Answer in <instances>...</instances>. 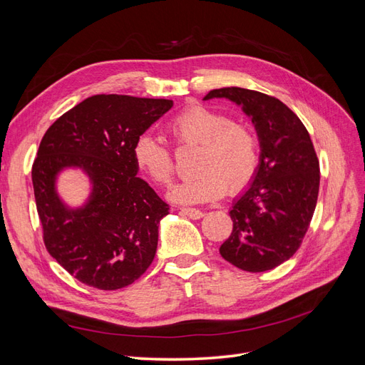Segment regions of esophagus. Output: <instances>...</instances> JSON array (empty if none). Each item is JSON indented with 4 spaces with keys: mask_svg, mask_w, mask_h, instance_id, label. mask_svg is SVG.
<instances>
[{
    "mask_svg": "<svg viewBox=\"0 0 365 365\" xmlns=\"http://www.w3.org/2000/svg\"><path fill=\"white\" fill-rule=\"evenodd\" d=\"M181 213L189 216L190 219H201L204 216V212H201V210L197 208H181Z\"/></svg>",
    "mask_w": 365,
    "mask_h": 365,
    "instance_id": "1",
    "label": "esophagus"
}]
</instances>
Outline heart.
Instances as JSON below:
<instances>
[{"label": "heart", "mask_w": 365, "mask_h": 365, "mask_svg": "<svg viewBox=\"0 0 365 365\" xmlns=\"http://www.w3.org/2000/svg\"><path fill=\"white\" fill-rule=\"evenodd\" d=\"M178 146H197L192 178L170 190V197L182 204L215 201L228 189L236 193L247 187L259 165V140L244 121L231 120L222 111L195 105L176 114L165 126ZM140 172L160 185L169 184L175 173L170 149L149 134H141L132 148Z\"/></svg>", "instance_id": "1"}]
</instances>
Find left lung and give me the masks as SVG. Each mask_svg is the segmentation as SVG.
<instances>
[{"label":"left lung","mask_w":365,"mask_h":365,"mask_svg":"<svg viewBox=\"0 0 365 365\" xmlns=\"http://www.w3.org/2000/svg\"><path fill=\"white\" fill-rule=\"evenodd\" d=\"M210 98H228L242 106L260 143L256 175L233 201V231L219 252L239 269L269 271L300 248L315 212L319 163L311 135L275 97L228 86L210 91L204 101Z\"/></svg>","instance_id":"1"}]
</instances>
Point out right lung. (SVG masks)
I'll list each match as a JSON object with an SVG mask.
<instances>
[{
  "mask_svg": "<svg viewBox=\"0 0 365 365\" xmlns=\"http://www.w3.org/2000/svg\"><path fill=\"white\" fill-rule=\"evenodd\" d=\"M172 106L168 98L97 94L61 115L41 140L31 181L43 244L88 286L125 288L155 257L169 205L137 176L132 148ZM65 168H81L91 180V196L81 207L65 205L56 190Z\"/></svg>",
  "mask_w": 365,
  "mask_h": 365,
  "instance_id": "obj_1",
  "label": "right lung"
}]
</instances>
